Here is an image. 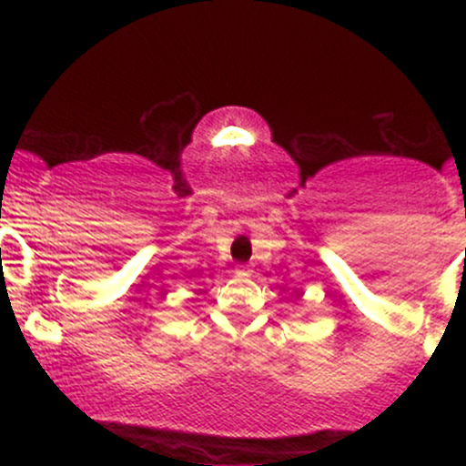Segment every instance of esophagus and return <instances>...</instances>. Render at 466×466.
<instances>
[{"mask_svg":"<svg viewBox=\"0 0 466 466\" xmlns=\"http://www.w3.org/2000/svg\"><path fill=\"white\" fill-rule=\"evenodd\" d=\"M249 265H238V269H237V274H240V276H249Z\"/></svg>","mask_w":466,"mask_h":466,"instance_id":"1","label":"esophagus"}]
</instances>
